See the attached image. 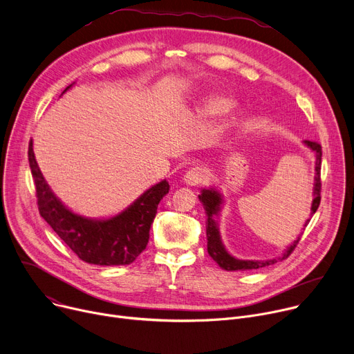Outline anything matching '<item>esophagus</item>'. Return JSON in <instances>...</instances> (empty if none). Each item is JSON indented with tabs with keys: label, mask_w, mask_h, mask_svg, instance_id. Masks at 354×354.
<instances>
[{
	"label": "esophagus",
	"mask_w": 354,
	"mask_h": 354,
	"mask_svg": "<svg viewBox=\"0 0 354 354\" xmlns=\"http://www.w3.org/2000/svg\"><path fill=\"white\" fill-rule=\"evenodd\" d=\"M207 175H209V171H207L206 168H203V167H195V168L189 169V171H187V172L185 174L183 182H185L186 185H189V186H196V185L203 183L205 179L207 178Z\"/></svg>",
	"instance_id": "obj_1"
}]
</instances>
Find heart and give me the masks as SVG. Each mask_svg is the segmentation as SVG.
I'll list each match as a JSON object with an SVG mask.
<instances>
[{
    "instance_id": "1",
    "label": "heart",
    "mask_w": 354,
    "mask_h": 354,
    "mask_svg": "<svg viewBox=\"0 0 354 354\" xmlns=\"http://www.w3.org/2000/svg\"><path fill=\"white\" fill-rule=\"evenodd\" d=\"M234 106H236V102H234L229 97H210L207 98L199 108V112L206 116H221L227 112H230Z\"/></svg>"
}]
</instances>
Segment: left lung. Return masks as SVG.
I'll return each instance as SVG.
<instances>
[{
	"label": "left lung",
	"mask_w": 354,
	"mask_h": 354,
	"mask_svg": "<svg viewBox=\"0 0 354 354\" xmlns=\"http://www.w3.org/2000/svg\"><path fill=\"white\" fill-rule=\"evenodd\" d=\"M304 147H308L310 149V152H313L315 155V178H313V191H312V206H310V215L309 219H306L303 229L308 226L310 218L315 215V212L319 207L320 203V189H322V183H320V167H322V147L316 142H310V140H303ZM199 201L203 205L205 214H206V238H207V253L209 256L214 259V261L223 269L227 272H233V270H252V269H261L269 265L276 263L277 261H283L286 259L292 250L296 248V245L300 241V236L296 238V241H293V243H290L285 252L281 253L279 257H273V259H268V261H245V259H238L232 256L223 242H222V236H221V229H219V218H221V212L225 206V196L222 192H219L215 186H209V187H203L199 195Z\"/></svg>",
	"instance_id": "1"
}]
</instances>
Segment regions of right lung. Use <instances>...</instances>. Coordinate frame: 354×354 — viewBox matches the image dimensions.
I'll use <instances>...</instances> for the list:
<instances>
[{
    "mask_svg": "<svg viewBox=\"0 0 354 354\" xmlns=\"http://www.w3.org/2000/svg\"><path fill=\"white\" fill-rule=\"evenodd\" d=\"M74 84L68 85L61 95ZM28 160L41 216L81 261L98 266H125L131 265L145 250L158 205L169 192L167 179L148 187L129 206L115 215L88 218L69 209L53 192L38 167L32 139L28 148Z\"/></svg>",
    "mask_w": 354,
    "mask_h": 354,
    "instance_id": "1",
    "label": "right lung"
}]
</instances>
